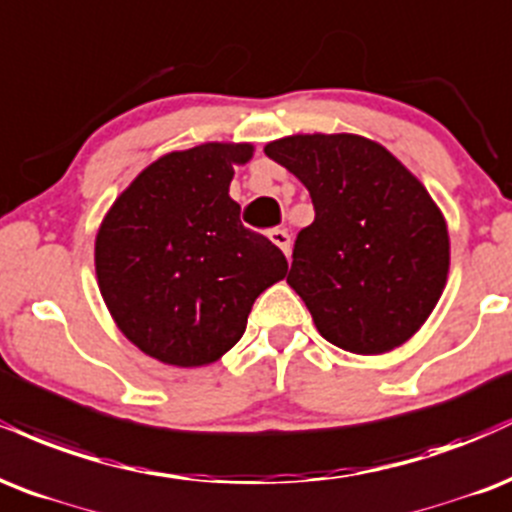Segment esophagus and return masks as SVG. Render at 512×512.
<instances>
[{
	"instance_id": "esophagus-1",
	"label": "esophagus",
	"mask_w": 512,
	"mask_h": 512,
	"mask_svg": "<svg viewBox=\"0 0 512 512\" xmlns=\"http://www.w3.org/2000/svg\"><path fill=\"white\" fill-rule=\"evenodd\" d=\"M268 237H270V242H273L275 246H278V249L282 251V254L290 256V244H292L290 232H287V230H273V232L268 234Z\"/></svg>"
}]
</instances>
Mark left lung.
Listing matches in <instances>:
<instances>
[{
  "label": "left lung",
  "instance_id": "1",
  "mask_svg": "<svg viewBox=\"0 0 512 512\" xmlns=\"http://www.w3.org/2000/svg\"><path fill=\"white\" fill-rule=\"evenodd\" d=\"M309 189L287 285L318 333L352 354H386L424 326L448 282L450 237L426 186L359 134H292L263 148Z\"/></svg>",
  "mask_w": 512,
  "mask_h": 512
}]
</instances>
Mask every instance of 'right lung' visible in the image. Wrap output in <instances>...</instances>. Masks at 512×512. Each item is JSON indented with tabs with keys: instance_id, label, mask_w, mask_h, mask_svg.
<instances>
[{
	"instance_id": "1",
	"label": "right lung",
	"mask_w": 512,
	"mask_h": 512,
	"mask_svg": "<svg viewBox=\"0 0 512 512\" xmlns=\"http://www.w3.org/2000/svg\"><path fill=\"white\" fill-rule=\"evenodd\" d=\"M251 143L172 150L114 198L95 234V275L124 338L162 364L218 362L256 297L287 275L275 244L246 230L232 201Z\"/></svg>"
}]
</instances>
